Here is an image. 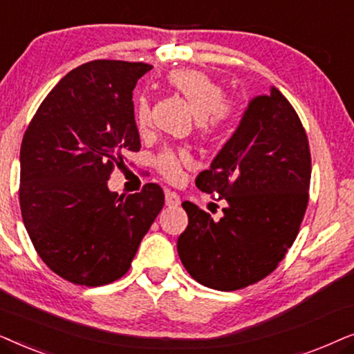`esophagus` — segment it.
Wrapping results in <instances>:
<instances>
[{"mask_svg":"<svg viewBox=\"0 0 354 354\" xmlns=\"http://www.w3.org/2000/svg\"><path fill=\"white\" fill-rule=\"evenodd\" d=\"M166 205H167L169 207H177V206H180V196H178L176 192L166 190Z\"/></svg>","mask_w":354,"mask_h":354,"instance_id":"esophagus-1","label":"esophagus"}]
</instances>
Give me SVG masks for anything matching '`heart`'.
<instances>
[{
  "label": "heart",
  "instance_id": "heart-1",
  "mask_svg": "<svg viewBox=\"0 0 354 354\" xmlns=\"http://www.w3.org/2000/svg\"><path fill=\"white\" fill-rule=\"evenodd\" d=\"M167 84L190 106L196 118V130L201 137L209 138L224 132L235 119V104L225 100L222 86L201 71L178 69L167 75ZM149 101L147 96L135 100L133 118L140 130L147 129L149 122ZM190 154L183 149L167 148L158 154L156 169L169 182L182 178L183 167L190 164Z\"/></svg>",
  "mask_w": 354,
  "mask_h": 354
}]
</instances>
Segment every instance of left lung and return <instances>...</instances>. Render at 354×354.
Here are the masks:
<instances>
[{
  "label": "left lung",
  "instance_id": "1",
  "mask_svg": "<svg viewBox=\"0 0 354 354\" xmlns=\"http://www.w3.org/2000/svg\"><path fill=\"white\" fill-rule=\"evenodd\" d=\"M308 135L290 101L270 86L251 100L243 119L196 177V187L224 201V217L190 201L177 251L187 272L205 287L235 292L277 269L297 239L309 201ZM218 195L214 196V193Z\"/></svg>",
  "mask_w": 354,
  "mask_h": 354
}]
</instances>
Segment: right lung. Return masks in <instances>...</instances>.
Listing matches in <instances>:
<instances>
[{"label":"right lung","mask_w":354,"mask_h":354,"mask_svg":"<svg viewBox=\"0 0 354 354\" xmlns=\"http://www.w3.org/2000/svg\"><path fill=\"white\" fill-rule=\"evenodd\" d=\"M147 62L96 59L61 79L21 145L22 221L38 256L67 282L100 287L125 275L164 206L158 183L108 190L125 154L140 151L132 91Z\"/></svg>","instance_id":"obj_1"}]
</instances>
